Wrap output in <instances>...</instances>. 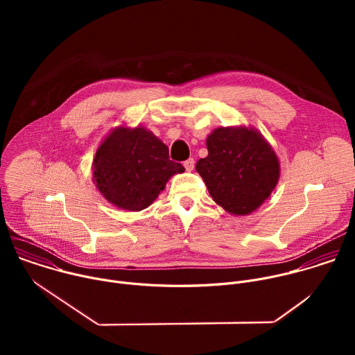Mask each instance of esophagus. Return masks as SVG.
Segmentation results:
<instances>
[{
	"mask_svg": "<svg viewBox=\"0 0 355 355\" xmlns=\"http://www.w3.org/2000/svg\"><path fill=\"white\" fill-rule=\"evenodd\" d=\"M184 167H185V170H187V171H192V170H193V167H195V162H193V159H188L187 162H184Z\"/></svg>",
	"mask_w": 355,
	"mask_h": 355,
	"instance_id": "esophagus-1",
	"label": "esophagus"
}]
</instances>
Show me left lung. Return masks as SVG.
Wrapping results in <instances>:
<instances>
[{
	"instance_id": "obj_1",
	"label": "left lung",
	"mask_w": 355,
	"mask_h": 355,
	"mask_svg": "<svg viewBox=\"0 0 355 355\" xmlns=\"http://www.w3.org/2000/svg\"><path fill=\"white\" fill-rule=\"evenodd\" d=\"M208 156L195 168L212 199L226 212L257 211L279 180V160L266 137L251 126L216 128L207 137Z\"/></svg>"
}]
</instances>
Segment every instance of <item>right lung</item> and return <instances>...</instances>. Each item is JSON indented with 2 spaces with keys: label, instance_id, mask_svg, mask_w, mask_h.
<instances>
[{
  "label": "right lung",
  "instance_id": "1",
  "mask_svg": "<svg viewBox=\"0 0 355 355\" xmlns=\"http://www.w3.org/2000/svg\"><path fill=\"white\" fill-rule=\"evenodd\" d=\"M168 157V147L144 126L114 128L98 146L92 181L111 205L139 212L150 207L168 180L184 173Z\"/></svg>",
  "mask_w": 355,
  "mask_h": 355
}]
</instances>
